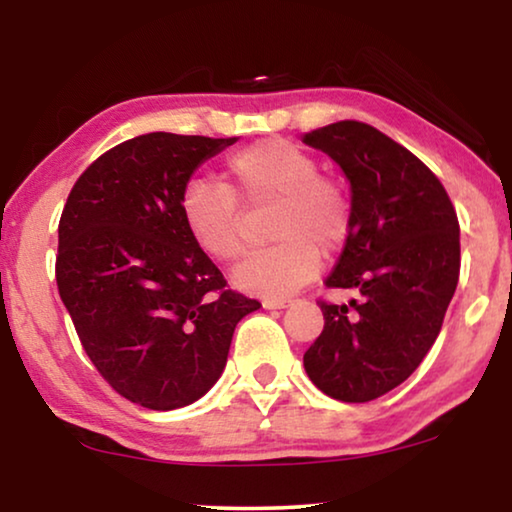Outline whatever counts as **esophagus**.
Returning <instances> with one entry per match:
<instances>
[{"label": "esophagus", "mask_w": 512, "mask_h": 512, "mask_svg": "<svg viewBox=\"0 0 512 512\" xmlns=\"http://www.w3.org/2000/svg\"><path fill=\"white\" fill-rule=\"evenodd\" d=\"M291 298H263L265 310H282V307H289Z\"/></svg>", "instance_id": "34e87169"}]
</instances>
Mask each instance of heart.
<instances>
[{"mask_svg":"<svg viewBox=\"0 0 512 512\" xmlns=\"http://www.w3.org/2000/svg\"><path fill=\"white\" fill-rule=\"evenodd\" d=\"M226 186L193 184L181 195V219L193 242L214 261L242 256L244 219L237 202H275L272 247L256 251L235 272L237 284L258 296L284 298L319 272L352 233L354 205L342 181L319 174V160L286 139H263L226 160Z\"/></svg>","mask_w":512,"mask_h":512,"instance_id":"b5f03b06","label":"heart"}]
</instances>
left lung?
<instances>
[{"mask_svg":"<svg viewBox=\"0 0 512 512\" xmlns=\"http://www.w3.org/2000/svg\"><path fill=\"white\" fill-rule=\"evenodd\" d=\"M303 142L352 184V233L326 286L356 293L349 305L319 298L324 331L303 363L326 396L368 403L408 380L443 328L461 268L457 212L436 174L373 125L338 121Z\"/></svg>","mask_w":512,"mask_h":512,"instance_id":"8db88e82","label":"left lung"}]
</instances>
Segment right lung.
Segmentation results:
<instances>
[{"instance_id":"right-lung-1","label":"right lung","mask_w":512,"mask_h":512,"mask_svg":"<svg viewBox=\"0 0 512 512\" xmlns=\"http://www.w3.org/2000/svg\"><path fill=\"white\" fill-rule=\"evenodd\" d=\"M235 142L149 132L116 144L76 179L58 226L55 282L88 359L149 410L198 401L219 380L244 314L181 219L202 160Z\"/></svg>"}]
</instances>
